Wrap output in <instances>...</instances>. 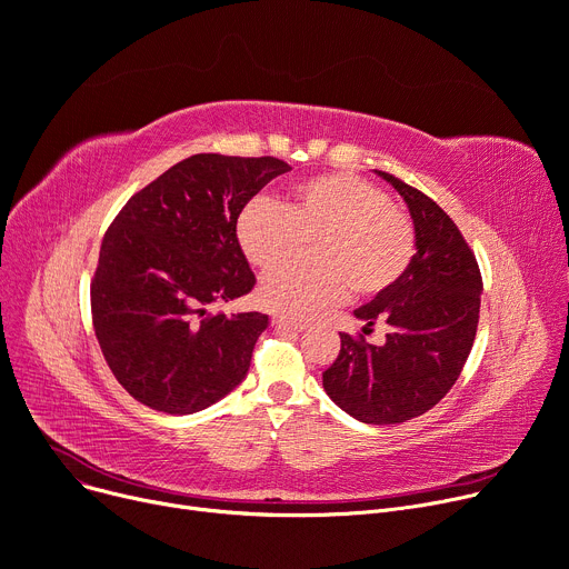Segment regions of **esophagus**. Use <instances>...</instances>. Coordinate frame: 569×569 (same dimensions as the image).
Returning a JSON list of instances; mask_svg holds the SVG:
<instances>
[{
  "label": "esophagus",
  "mask_w": 569,
  "mask_h": 569,
  "mask_svg": "<svg viewBox=\"0 0 569 569\" xmlns=\"http://www.w3.org/2000/svg\"><path fill=\"white\" fill-rule=\"evenodd\" d=\"M273 326L284 328V330H303L308 323L300 319H289V317H273Z\"/></svg>",
  "instance_id": "1"
}]
</instances>
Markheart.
Here are the masks:
<instances>
[{
	"label": "heart",
	"mask_w": 569,
	"mask_h": 569,
	"mask_svg": "<svg viewBox=\"0 0 569 569\" xmlns=\"http://www.w3.org/2000/svg\"><path fill=\"white\" fill-rule=\"evenodd\" d=\"M237 243L259 271L302 251L312 262L278 267L259 284V303L287 317H312L353 291L375 298L405 278L416 254L407 211L377 183L351 172L317 174L291 186L282 204L254 197L241 209Z\"/></svg>",
	"instance_id": "obj_1"
}]
</instances>
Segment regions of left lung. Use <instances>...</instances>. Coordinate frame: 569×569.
<instances>
[{
  "label": "left lung",
  "instance_id": "8db88e82",
  "mask_svg": "<svg viewBox=\"0 0 569 569\" xmlns=\"http://www.w3.org/2000/svg\"><path fill=\"white\" fill-rule=\"evenodd\" d=\"M377 174L405 197L416 254L402 280L353 312L362 332L386 323V342L340 332L342 349L323 372V390L360 422L397 425L439 405L459 379L476 340L482 278L469 243L433 199Z\"/></svg>",
  "mask_w": 569,
  "mask_h": 569
}]
</instances>
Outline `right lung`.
<instances>
[{
    "label": "right lung",
    "mask_w": 569,
    "mask_h": 569,
    "mask_svg": "<svg viewBox=\"0 0 569 569\" xmlns=\"http://www.w3.org/2000/svg\"><path fill=\"white\" fill-rule=\"evenodd\" d=\"M289 170L271 156L197 153L132 194L110 224L91 282L93 330L144 407L197 413L246 379L269 315L209 310L252 291L233 224Z\"/></svg>",
    "instance_id": "add662e5"
}]
</instances>
